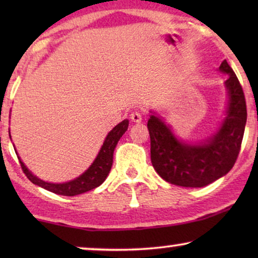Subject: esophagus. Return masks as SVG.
<instances>
[{"label": "esophagus", "instance_id": "obj_1", "mask_svg": "<svg viewBox=\"0 0 258 258\" xmlns=\"http://www.w3.org/2000/svg\"><path fill=\"white\" fill-rule=\"evenodd\" d=\"M130 119H132L134 123H140L142 122V115H141L139 111H135L130 115Z\"/></svg>", "mask_w": 258, "mask_h": 258}]
</instances>
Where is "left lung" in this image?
Instances as JSON below:
<instances>
[{"mask_svg": "<svg viewBox=\"0 0 258 258\" xmlns=\"http://www.w3.org/2000/svg\"><path fill=\"white\" fill-rule=\"evenodd\" d=\"M221 73L228 104L216 133L197 143L177 139L156 112L148 119L150 134V156L153 167L164 181L185 188H201L227 175L237 160L246 123V104L243 89L234 70L224 61Z\"/></svg>", "mask_w": 258, "mask_h": 258, "instance_id": "left-lung-1", "label": "left lung"}]
</instances>
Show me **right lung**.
Listing matches in <instances>:
<instances>
[{
    "label": "right lung",
    "instance_id": "right-lung-1",
    "mask_svg": "<svg viewBox=\"0 0 258 258\" xmlns=\"http://www.w3.org/2000/svg\"><path fill=\"white\" fill-rule=\"evenodd\" d=\"M129 121L124 119L121 123H118L115 128H112L110 132L108 133L107 137H105L103 144H102L100 151H98L96 158H95L93 163L82 175H80L79 177L72 179L69 182L64 183H50L45 182L43 179L38 178L37 176H35L29 169H28L21 158L19 157L21 168L30 182H33L34 184H36L41 188H43L48 191H51L57 195L62 196H76L80 194L87 192L91 189L97 188L102 183L105 181V178L108 177L109 172H110L111 165H112V156H114V150L116 146H117L119 139H121L123 134L128 130ZM9 137L10 132H9Z\"/></svg>",
    "mask_w": 258,
    "mask_h": 258
}]
</instances>
